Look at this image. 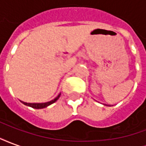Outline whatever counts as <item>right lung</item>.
I'll use <instances>...</instances> for the list:
<instances>
[{"label": "right lung", "instance_id": "1", "mask_svg": "<svg viewBox=\"0 0 146 146\" xmlns=\"http://www.w3.org/2000/svg\"><path fill=\"white\" fill-rule=\"evenodd\" d=\"M60 95H58L56 98H54V100H52L51 102H46V103H27V102H22L24 105H26V106H30V107L34 108V109H43V108H45L48 106H50L52 103H54V102H56L58 99V98L60 97Z\"/></svg>", "mask_w": 146, "mask_h": 146}]
</instances>
